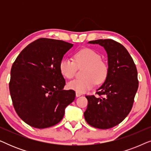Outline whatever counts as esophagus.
Returning a JSON list of instances; mask_svg holds the SVG:
<instances>
[{"mask_svg":"<svg viewBox=\"0 0 151 151\" xmlns=\"http://www.w3.org/2000/svg\"><path fill=\"white\" fill-rule=\"evenodd\" d=\"M82 93H79V92H76V97H80V96H82Z\"/></svg>","mask_w":151,"mask_h":151,"instance_id":"34e87169","label":"esophagus"}]
</instances>
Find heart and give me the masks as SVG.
Here are the masks:
<instances>
[{
  "label": "heart",
  "mask_w": 151,
  "mask_h": 151,
  "mask_svg": "<svg viewBox=\"0 0 151 151\" xmlns=\"http://www.w3.org/2000/svg\"><path fill=\"white\" fill-rule=\"evenodd\" d=\"M74 62L67 58L61 59L59 70L61 75L67 79H72L76 75L77 68H84L81 79L74 80L68 84V87L76 92L84 93L95 86L96 82L102 84L109 73V66L101 59V55L96 51L84 48L73 55Z\"/></svg>",
  "instance_id": "b5f03b06"
}]
</instances>
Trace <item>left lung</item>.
I'll return each mask as SVG.
<instances>
[{"instance_id":"left-lung-1","label":"left lung","mask_w":151,"mask_h":151,"mask_svg":"<svg viewBox=\"0 0 151 151\" xmlns=\"http://www.w3.org/2000/svg\"><path fill=\"white\" fill-rule=\"evenodd\" d=\"M104 47L108 54L109 73L95 96H86L87 109L84 113L88 124L100 129H111L129 115L134 102L139 81L131 55L120 43L111 39L89 41Z\"/></svg>"}]
</instances>
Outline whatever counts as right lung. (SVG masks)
I'll return each instance as SVG.
<instances>
[{
  "mask_svg": "<svg viewBox=\"0 0 151 151\" xmlns=\"http://www.w3.org/2000/svg\"><path fill=\"white\" fill-rule=\"evenodd\" d=\"M73 45L42 38L28 45L11 69L9 92L16 113L37 129L61 121L65 109L75 100L73 90H63L65 80L59 70L63 55Z\"/></svg>",
  "mask_w": 151,
  "mask_h": 151,
  "instance_id": "add662e5",
  "label": "right lung"
}]
</instances>
